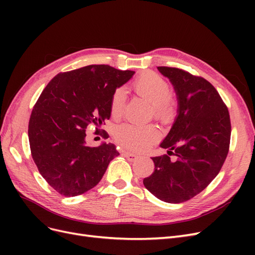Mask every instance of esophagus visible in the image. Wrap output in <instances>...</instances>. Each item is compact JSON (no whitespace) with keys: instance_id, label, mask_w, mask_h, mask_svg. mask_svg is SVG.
I'll use <instances>...</instances> for the list:
<instances>
[{"instance_id":"1","label":"esophagus","mask_w":255,"mask_h":255,"mask_svg":"<svg viewBox=\"0 0 255 255\" xmlns=\"http://www.w3.org/2000/svg\"><path fill=\"white\" fill-rule=\"evenodd\" d=\"M125 156L128 159V160H135L136 158H138V155L137 154H134V153H130V152H125Z\"/></svg>"}]
</instances>
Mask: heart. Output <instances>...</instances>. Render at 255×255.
Segmentation results:
<instances>
[{
    "instance_id": "obj_1",
    "label": "heart",
    "mask_w": 255,
    "mask_h": 255,
    "mask_svg": "<svg viewBox=\"0 0 255 255\" xmlns=\"http://www.w3.org/2000/svg\"><path fill=\"white\" fill-rule=\"evenodd\" d=\"M132 89L138 97L143 99L152 106L154 119L167 122L173 117L174 107L170 100L171 88L169 83L156 73L146 72L141 74L132 84ZM126 107V91L117 88L111 98L110 113L113 119H119ZM159 137L158 130L154 127H135L123 125L116 129L115 138L120 144L127 148L140 151L148 148Z\"/></svg>"
}]
</instances>
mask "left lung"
I'll use <instances>...</instances> for the list:
<instances>
[{
	"instance_id": "left-lung-1",
	"label": "left lung",
	"mask_w": 255,
	"mask_h": 255,
	"mask_svg": "<svg viewBox=\"0 0 255 255\" xmlns=\"http://www.w3.org/2000/svg\"><path fill=\"white\" fill-rule=\"evenodd\" d=\"M177 97V117L160 146L168 154L152 157L153 173L144 187L161 201L181 203L205 189L229 153L231 121L218 91L201 76L179 68L157 67Z\"/></svg>"
}]
</instances>
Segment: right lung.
Instances as JSON below:
<instances>
[{"instance_id":"1","label":"right lung","mask_w":255,"mask_h":255,"mask_svg":"<svg viewBox=\"0 0 255 255\" xmlns=\"http://www.w3.org/2000/svg\"><path fill=\"white\" fill-rule=\"evenodd\" d=\"M134 73L90 65L58 73L41 92L28 122L30 153L58 194L75 197L94 188L119 155L113 143L87 145L86 129L105 125L114 91Z\"/></svg>"}]
</instances>
